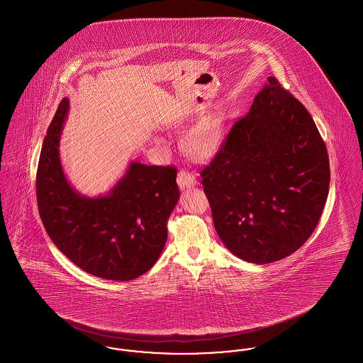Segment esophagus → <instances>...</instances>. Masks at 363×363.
I'll list each match as a JSON object with an SVG mask.
<instances>
[{
	"instance_id": "esophagus-1",
	"label": "esophagus",
	"mask_w": 363,
	"mask_h": 363,
	"mask_svg": "<svg viewBox=\"0 0 363 363\" xmlns=\"http://www.w3.org/2000/svg\"><path fill=\"white\" fill-rule=\"evenodd\" d=\"M177 182H178V185L181 186V188H186V186H193V185H196V175L194 174L189 173V172H186V170H181L179 173H178V177H177Z\"/></svg>"
}]
</instances>
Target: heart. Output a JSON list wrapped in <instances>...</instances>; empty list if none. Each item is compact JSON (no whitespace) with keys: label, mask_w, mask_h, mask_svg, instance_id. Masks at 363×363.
I'll return each mask as SVG.
<instances>
[{"label":"heart","mask_w":363,"mask_h":363,"mask_svg":"<svg viewBox=\"0 0 363 363\" xmlns=\"http://www.w3.org/2000/svg\"><path fill=\"white\" fill-rule=\"evenodd\" d=\"M219 123L215 121H209L197 129H194L190 133L186 147L190 152L197 157H206L211 155L219 143Z\"/></svg>","instance_id":"b5f03b06"}]
</instances>
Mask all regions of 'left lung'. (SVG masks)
<instances>
[{"mask_svg":"<svg viewBox=\"0 0 363 363\" xmlns=\"http://www.w3.org/2000/svg\"><path fill=\"white\" fill-rule=\"evenodd\" d=\"M200 175L225 247L245 261L269 264L309 240L328 197L330 172L309 111L269 77Z\"/></svg>","mask_w":363,"mask_h":363,"instance_id":"1","label":"left lung"}]
</instances>
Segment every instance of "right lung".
Wrapping results in <instances>:
<instances>
[{
	"label": "right lung",
	"mask_w": 363,
	"mask_h": 363,
	"mask_svg": "<svg viewBox=\"0 0 363 363\" xmlns=\"http://www.w3.org/2000/svg\"><path fill=\"white\" fill-rule=\"evenodd\" d=\"M64 98L49 125L36 172L38 209L50 240L94 277L126 281L159 259L178 199L177 169L132 163L108 196L86 199L70 188L58 156Z\"/></svg>",
	"instance_id": "right-lung-1"
}]
</instances>
